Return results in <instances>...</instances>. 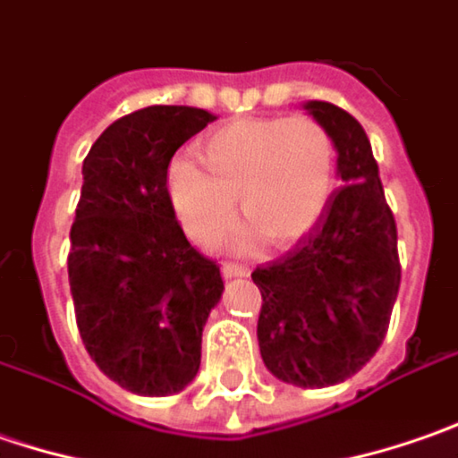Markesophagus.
I'll use <instances>...</instances> for the list:
<instances>
[{
	"mask_svg": "<svg viewBox=\"0 0 458 458\" xmlns=\"http://www.w3.org/2000/svg\"><path fill=\"white\" fill-rule=\"evenodd\" d=\"M223 276H225V279L249 276V267H238V264H223Z\"/></svg>",
	"mask_w": 458,
	"mask_h": 458,
	"instance_id": "esophagus-1",
	"label": "esophagus"
}]
</instances>
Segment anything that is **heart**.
<instances>
[{"label":"heart","mask_w":458,"mask_h":458,"mask_svg":"<svg viewBox=\"0 0 458 458\" xmlns=\"http://www.w3.org/2000/svg\"><path fill=\"white\" fill-rule=\"evenodd\" d=\"M333 184V140L305 117L217 130L202 148V164L174 158L166 171L171 205L184 230L205 246L230 225L233 199L267 243L289 246L318 223Z\"/></svg>","instance_id":"b5f03b06"}]
</instances>
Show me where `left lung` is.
Wrapping results in <instances>:
<instances>
[{"instance_id": "8db88e82", "label": "left lung", "mask_w": 458, "mask_h": 458, "mask_svg": "<svg viewBox=\"0 0 458 458\" xmlns=\"http://www.w3.org/2000/svg\"><path fill=\"white\" fill-rule=\"evenodd\" d=\"M302 110L330 135L344 187L294 249L250 274L264 297L256 335L276 379L330 387L385 341L400 289L397 228L359 120L318 99Z\"/></svg>"}]
</instances>
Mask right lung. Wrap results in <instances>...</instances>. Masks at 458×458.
Wrapping results in <instances>:
<instances>
[{"mask_svg": "<svg viewBox=\"0 0 458 458\" xmlns=\"http://www.w3.org/2000/svg\"><path fill=\"white\" fill-rule=\"evenodd\" d=\"M212 120L182 105L130 112L81 166L69 253L76 326L94 364L135 394H174L197 377L202 330L225 289L166 190L171 156Z\"/></svg>", "mask_w": 458, "mask_h": 458, "instance_id": "1", "label": "right lung"}]
</instances>
